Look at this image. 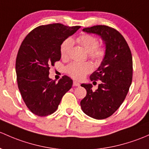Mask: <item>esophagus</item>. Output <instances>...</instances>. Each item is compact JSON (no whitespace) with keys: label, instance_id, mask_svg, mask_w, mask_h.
Returning <instances> with one entry per match:
<instances>
[{"label":"esophagus","instance_id":"obj_1","mask_svg":"<svg viewBox=\"0 0 149 149\" xmlns=\"http://www.w3.org/2000/svg\"><path fill=\"white\" fill-rule=\"evenodd\" d=\"M73 86H79L80 84L79 82H76V81H73Z\"/></svg>","mask_w":149,"mask_h":149}]
</instances>
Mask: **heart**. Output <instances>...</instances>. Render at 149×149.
Here are the masks:
<instances>
[{"label": "heart", "mask_w": 149, "mask_h": 149, "mask_svg": "<svg viewBox=\"0 0 149 149\" xmlns=\"http://www.w3.org/2000/svg\"><path fill=\"white\" fill-rule=\"evenodd\" d=\"M78 43L84 48V49L89 54L92 59L99 61L103 58L105 55V50L103 48L98 46L99 42L98 38L90 34H83L76 39ZM73 45V40L67 38L64 40L61 46V55L62 58L68 57ZM66 72L71 77L76 80H82L92 70V66L90 63H81L73 62L66 66Z\"/></svg>", "instance_id": "heart-1"}]
</instances>
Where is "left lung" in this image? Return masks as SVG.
Segmentation results:
<instances>
[{"label": "left lung", "instance_id": "obj_1", "mask_svg": "<svg viewBox=\"0 0 149 149\" xmlns=\"http://www.w3.org/2000/svg\"><path fill=\"white\" fill-rule=\"evenodd\" d=\"M83 31L100 36L106 52L100 66L90 76L91 81H101L98 89L93 91L91 84H81L87 93L81 107L88 116L104 119L114 113L126 98L132 82V55L123 36L113 28L99 25Z\"/></svg>", "mask_w": 149, "mask_h": 149}]
</instances>
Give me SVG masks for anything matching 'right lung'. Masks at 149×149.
Wrapping results in <instances>:
<instances>
[{
  "label": "right lung",
  "instance_id": "obj_1",
  "mask_svg": "<svg viewBox=\"0 0 149 149\" xmlns=\"http://www.w3.org/2000/svg\"><path fill=\"white\" fill-rule=\"evenodd\" d=\"M80 26L61 23L40 26L22 42L15 61L18 89L33 113L46 116L57 110L62 97L71 88L73 81L63 76L56 83L49 76L50 66L61 59V46Z\"/></svg>",
  "mask_w": 149,
  "mask_h": 149
}]
</instances>
